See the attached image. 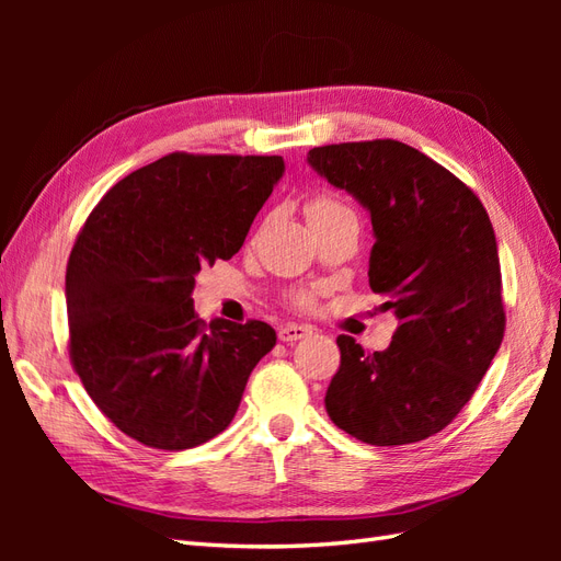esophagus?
I'll list each match as a JSON object with an SVG mask.
<instances>
[{
	"instance_id": "34e87169",
	"label": "esophagus",
	"mask_w": 561,
	"mask_h": 561,
	"mask_svg": "<svg viewBox=\"0 0 561 561\" xmlns=\"http://www.w3.org/2000/svg\"><path fill=\"white\" fill-rule=\"evenodd\" d=\"M309 334H313V328L311 325H297V322H285V325L278 328V339L285 344L297 342V339H304Z\"/></svg>"
}]
</instances>
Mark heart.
I'll list each match as a JSON object with an SVG mask.
<instances>
[{
    "label": "heart",
    "instance_id": "heart-1",
    "mask_svg": "<svg viewBox=\"0 0 561 561\" xmlns=\"http://www.w3.org/2000/svg\"><path fill=\"white\" fill-rule=\"evenodd\" d=\"M334 206H339V203H334V201H330V198H316V201H311V206H309L307 213H311V210H322V208H334ZM297 301H299V304H309L311 299H309L307 295H301V297H297Z\"/></svg>",
    "mask_w": 561,
    "mask_h": 561
}]
</instances>
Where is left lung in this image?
<instances>
[{"instance_id": "obj_1", "label": "left lung", "mask_w": 561, "mask_h": 561, "mask_svg": "<svg viewBox=\"0 0 561 561\" xmlns=\"http://www.w3.org/2000/svg\"><path fill=\"white\" fill-rule=\"evenodd\" d=\"M309 163L369 210V287L398 330L367 353L336 336L342 365L325 410L377 447L412 445L456 419L501 348L505 311L494 227L482 201L447 168L398 140L313 147Z\"/></svg>"}]
</instances>
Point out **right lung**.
Segmentation results:
<instances>
[{"mask_svg":"<svg viewBox=\"0 0 561 561\" xmlns=\"http://www.w3.org/2000/svg\"><path fill=\"white\" fill-rule=\"evenodd\" d=\"M280 157L173 151L118 180L81 227L65 274L70 360L114 426L180 451L222 433L276 346L262 320L194 313L201 266L231 260L283 178Z\"/></svg>","mask_w":561,"mask_h":561,"instance_id":"add662e5","label":"right lung"}]
</instances>
